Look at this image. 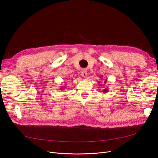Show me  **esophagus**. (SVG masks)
<instances>
[{"label":"esophagus","mask_w":158,"mask_h":158,"mask_svg":"<svg viewBox=\"0 0 158 158\" xmlns=\"http://www.w3.org/2000/svg\"><path fill=\"white\" fill-rule=\"evenodd\" d=\"M82 77H84V78H86V77H87L88 73H87L86 70L83 69V70H82Z\"/></svg>","instance_id":"34e87169"}]
</instances>
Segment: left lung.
Masks as SVG:
<instances>
[{
  "mask_svg": "<svg viewBox=\"0 0 158 158\" xmlns=\"http://www.w3.org/2000/svg\"><path fill=\"white\" fill-rule=\"evenodd\" d=\"M102 77H100V78H101ZM107 79H106L105 80V81H104V84H106V82H107ZM108 91H109V88H104V89H103V92L104 93H107V92H108Z\"/></svg>",
  "mask_w": 158,
  "mask_h": 158,
  "instance_id": "obj_1",
  "label": "left lung"
}]
</instances>
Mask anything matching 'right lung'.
<instances>
[{"label":"right lung","mask_w":158,"mask_h":158,"mask_svg":"<svg viewBox=\"0 0 158 158\" xmlns=\"http://www.w3.org/2000/svg\"><path fill=\"white\" fill-rule=\"evenodd\" d=\"M64 87H65V86H64V87H63V88H60V89H64Z\"/></svg>","instance_id":"1"}]
</instances>
